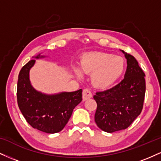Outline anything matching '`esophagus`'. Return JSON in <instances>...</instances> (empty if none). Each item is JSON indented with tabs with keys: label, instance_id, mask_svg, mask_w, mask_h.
Instances as JSON below:
<instances>
[{
	"label": "esophagus",
	"instance_id": "34e87169",
	"mask_svg": "<svg viewBox=\"0 0 161 161\" xmlns=\"http://www.w3.org/2000/svg\"><path fill=\"white\" fill-rule=\"evenodd\" d=\"M92 97V94L89 89H84L82 92V99L83 101H86V100L91 98Z\"/></svg>",
	"mask_w": 161,
	"mask_h": 161
}]
</instances>
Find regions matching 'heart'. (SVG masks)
Wrapping results in <instances>:
<instances>
[{"instance_id":"1","label":"heart","mask_w":161,"mask_h":161,"mask_svg":"<svg viewBox=\"0 0 161 161\" xmlns=\"http://www.w3.org/2000/svg\"><path fill=\"white\" fill-rule=\"evenodd\" d=\"M79 66L83 73L91 74V82L95 88L106 89L121 78L125 72V62L122 57L96 51L83 54ZM81 70L74 68L75 75L80 79L83 77Z\"/></svg>"}]
</instances>
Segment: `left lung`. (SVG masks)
<instances>
[{"label":"left lung","instance_id":"8db88e82","mask_svg":"<svg viewBox=\"0 0 161 161\" xmlns=\"http://www.w3.org/2000/svg\"><path fill=\"white\" fill-rule=\"evenodd\" d=\"M127 62L124 79L118 85L94 95L95 121L109 133L125 129L141 114L145 94V73L136 59L123 50Z\"/></svg>","mask_w":161,"mask_h":161}]
</instances>
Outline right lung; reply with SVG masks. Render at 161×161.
Wrapping results in <instances>:
<instances>
[{
    "mask_svg": "<svg viewBox=\"0 0 161 161\" xmlns=\"http://www.w3.org/2000/svg\"><path fill=\"white\" fill-rule=\"evenodd\" d=\"M45 57L39 53L33 58ZM35 63L36 60L29 61L19 72L17 82L18 106L33 128L46 133H57L65 127L73 109L82 101V90L52 95L37 91L29 79V71Z\"/></svg>",
    "mask_w": 161,
    "mask_h": 161,
    "instance_id": "obj_1",
    "label": "right lung"
}]
</instances>
